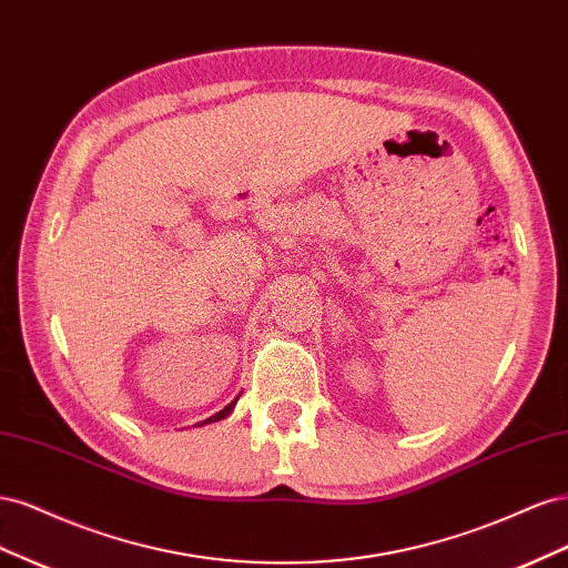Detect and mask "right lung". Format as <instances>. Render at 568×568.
<instances>
[{"label": "right lung", "mask_w": 568, "mask_h": 568, "mask_svg": "<svg viewBox=\"0 0 568 568\" xmlns=\"http://www.w3.org/2000/svg\"><path fill=\"white\" fill-rule=\"evenodd\" d=\"M236 400H239V395L236 398L225 407V409H220V412H215L213 417H209V419H203V422H199V424H213V422H220V419H225V417H230L232 415V409H234V405H236Z\"/></svg>", "instance_id": "right-lung-1"}]
</instances>
